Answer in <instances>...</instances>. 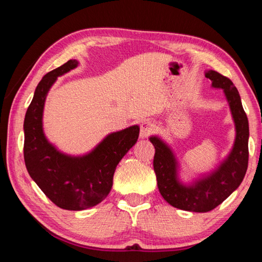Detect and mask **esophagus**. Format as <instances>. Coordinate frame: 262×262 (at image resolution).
I'll use <instances>...</instances> for the list:
<instances>
[{
    "label": "esophagus",
    "instance_id": "esophagus-1",
    "mask_svg": "<svg viewBox=\"0 0 262 262\" xmlns=\"http://www.w3.org/2000/svg\"><path fill=\"white\" fill-rule=\"evenodd\" d=\"M153 132V126L151 121H143L141 124V129H140V137L141 138H146L152 134Z\"/></svg>",
    "mask_w": 262,
    "mask_h": 262
}]
</instances>
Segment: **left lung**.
Segmentation results:
<instances>
[{"label":"left lung","instance_id":"left-lung-1","mask_svg":"<svg viewBox=\"0 0 262 262\" xmlns=\"http://www.w3.org/2000/svg\"><path fill=\"white\" fill-rule=\"evenodd\" d=\"M205 76L211 86L223 89L235 124V141L231 153L219 168L191 185H183L178 178V162L169 145L158 136L149 137L154 145V172L158 188L171 206L196 213H206L217 207L241 185L249 161V121L241 98L233 82L216 71H207Z\"/></svg>","mask_w":262,"mask_h":262}]
</instances>
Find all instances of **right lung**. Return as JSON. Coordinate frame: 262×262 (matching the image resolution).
Returning <instances> with one entry per match:
<instances>
[{"label":"right lung","instance_id":"add662e5","mask_svg":"<svg viewBox=\"0 0 262 262\" xmlns=\"http://www.w3.org/2000/svg\"><path fill=\"white\" fill-rule=\"evenodd\" d=\"M79 65L70 59L42 77L25 117L24 157L26 168L42 192L68 210H83L101 203L113 187L116 166L135 145L140 127L111 133L90 153L71 157L47 141L42 130V113L49 89L57 77Z\"/></svg>","mask_w":262,"mask_h":262}]
</instances>
